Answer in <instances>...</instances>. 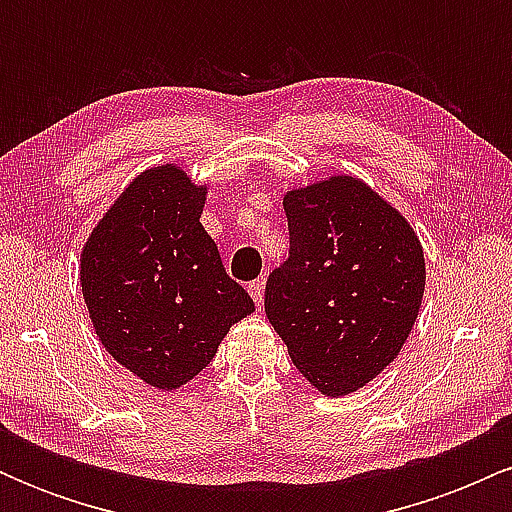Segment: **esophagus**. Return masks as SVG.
<instances>
[{
  "mask_svg": "<svg viewBox=\"0 0 512 512\" xmlns=\"http://www.w3.org/2000/svg\"><path fill=\"white\" fill-rule=\"evenodd\" d=\"M248 291H250L252 301H255L257 308H260L262 301H264V279H255V281H250V284H248Z\"/></svg>",
  "mask_w": 512,
  "mask_h": 512,
  "instance_id": "34e87169",
  "label": "esophagus"
}]
</instances>
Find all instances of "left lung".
<instances>
[{"label":"left lung","mask_w":512,"mask_h":512,"mask_svg":"<svg viewBox=\"0 0 512 512\" xmlns=\"http://www.w3.org/2000/svg\"><path fill=\"white\" fill-rule=\"evenodd\" d=\"M284 211L289 260L269 274L264 313L310 385L349 395L407 342L424 250L407 219L349 175L286 192Z\"/></svg>","instance_id":"obj_1"}]
</instances>
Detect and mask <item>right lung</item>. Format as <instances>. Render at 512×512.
Instances as JSON below:
<instances>
[{
	"label": "right lung",
	"mask_w": 512,
	"mask_h": 512,
	"mask_svg": "<svg viewBox=\"0 0 512 512\" xmlns=\"http://www.w3.org/2000/svg\"><path fill=\"white\" fill-rule=\"evenodd\" d=\"M207 187L178 166L139 175L81 252V291L108 354L158 390L207 368L255 310L199 223Z\"/></svg>",
	"instance_id": "obj_1"
}]
</instances>
